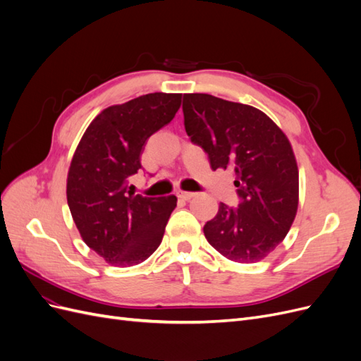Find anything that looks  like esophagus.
Wrapping results in <instances>:
<instances>
[{
    "label": "esophagus",
    "mask_w": 361,
    "mask_h": 361,
    "mask_svg": "<svg viewBox=\"0 0 361 361\" xmlns=\"http://www.w3.org/2000/svg\"><path fill=\"white\" fill-rule=\"evenodd\" d=\"M195 195V192H187V191H179L178 192V197L180 199V200H190V199H192Z\"/></svg>",
    "instance_id": "1"
}]
</instances>
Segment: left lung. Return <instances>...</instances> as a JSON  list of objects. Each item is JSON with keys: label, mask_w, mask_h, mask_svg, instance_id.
I'll use <instances>...</instances> for the list:
<instances>
[{"label": "left lung", "mask_w": 361, "mask_h": 361, "mask_svg": "<svg viewBox=\"0 0 361 361\" xmlns=\"http://www.w3.org/2000/svg\"><path fill=\"white\" fill-rule=\"evenodd\" d=\"M183 125L209 157L211 169H231L241 197L220 203L203 227L218 253L256 264L285 239L298 209V166L290 141L257 108L206 93L183 94Z\"/></svg>", "instance_id": "8db88e82"}]
</instances>
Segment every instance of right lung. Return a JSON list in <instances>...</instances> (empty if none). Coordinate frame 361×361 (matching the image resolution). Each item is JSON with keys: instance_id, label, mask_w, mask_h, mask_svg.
<instances>
[{"instance_id": "1", "label": "right lung", "mask_w": 361, "mask_h": 361, "mask_svg": "<svg viewBox=\"0 0 361 361\" xmlns=\"http://www.w3.org/2000/svg\"><path fill=\"white\" fill-rule=\"evenodd\" d=\"M182 93H149L111 105L85 129L71 161L66 195L82 241L106 264L134 267L159 247L176 195L143 197L128 190L147 138L169 125Z\"/></svg>"}]
</instances>
